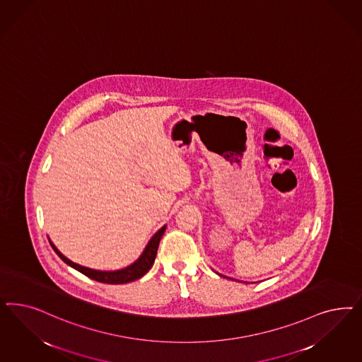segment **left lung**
I'll use <instances>...</instances> for the list:
<instances>
[{"instance_id":"obj_1","label":"left lung","mask_w":362,"mask_h":362,"mask_svg":"<svg viewBox=\"0 0 362 362\" xmlns=\"http://www.w3.org/2000/svg\"><path fill=\"white\" fill-rule=\"evenodd\" d=\"M217 274H220V273H217ZM220 276H222V274H220ZM223 277V276H222ZM226 279H229V277H226Z\"/></svg>"}]
</instances>
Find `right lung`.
I'll list each match as a JSON object with an SVG mask.
<instances>
[{"label": "right lung", "instance_id": "add662e5", "mask_svg": "<svg viewBox=\"0 0 362 362\" xmlns=\"http://www.w3.org/2000/svg\"><path fill=\"white\" fill-rule=\"evenodd\" d=\"M166 229V225H163V228L153 235L151 241L148 243V245L145 246L142 255L139 257V259H136L132 265H129L127 268L119 269V270H113V272H103V270H94V269L85 268L76 262H71L69 258L64 256L59 249L54 246V244L49 240L50 245L53 247V250L57 253V256L69 267L76 270H78L82 274H85L86 277L92 279L98 282H104V284H127L132 281L139 280L145 273L149 272V269L152 268L157 255V249L160 245L161 237L163 232Z\"/></svg>", "mask_w": 362, "mask_h": 362}]
</instances>
